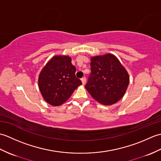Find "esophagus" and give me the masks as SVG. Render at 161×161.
Instances as JSON below:
<instances>
[{"instance_id":"obj_1","label":"esophagus","mask_w":161,"mask_h":161,"mask_svg":"<svg viewBox=\"0 0 161 161\" xmlns=\"http://www.w3.org/2000/svg\"><path fill=\"white\" fill-rule=\"evenodd\" d=\"M81 82H82V84L83 85H84L85 84H86V78L85 77H83L82 79H81Z\"/></svg>"}]
</instances>
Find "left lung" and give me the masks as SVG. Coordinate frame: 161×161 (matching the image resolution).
I'll return each mask as SVG.
<instances>
[{
	"instance_id": "1",
	"label": "left lung",
	"mask_w": 161,
	"mask_h": 161,
	"mask_svg": "<svg viewBox=\"0 0 161 161\" xmlns=\"http://www.w3.org/2000/svg\"><path fill=\"white\" fill-rule=\"evenodd\" d=\"M91 68V73L85 88L94 100L109 106L124 96L129 86V75L114 54L92 57Z\"/></svg>"
}]
</instances>
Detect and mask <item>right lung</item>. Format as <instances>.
Segmentation results:
<instances>
[{"mask_svg":"<svg viewBox=\"0 0 161 161\" xmlns=\"http://www.w3.org/2000/svg\"><path fill=\"white\" fill-rule=\"evenodd\" d=\"M75 71L69 56L55 55L47 61L38 79L39 88L47 103L58 107L69 99L81 84L75 77Z\"/></svg>","mask_w":161,"mask_h":161,"instance_id":"1","label":"right lung"}]
</instances>
